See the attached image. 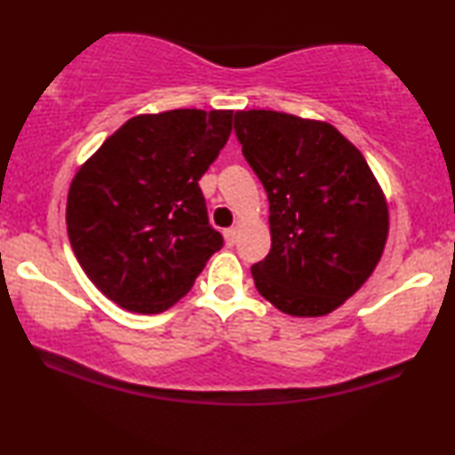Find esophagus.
<instances>
[{
    "mask_svg": "<svg viewBox=\"0 0 455 455\" xmlns=\"http://www.w3.org/2000/svg\"><path fill=\"white\" fill-rule=\"evenodd\" d=\"M224 239H227V245L237 243V228H227L224 231Z\"/></svg>",
    "mask_w": 455,
    "mask_h": 455,
    "instance_id": "obj_1",
    "label": "esophagus"
}]
</instances>
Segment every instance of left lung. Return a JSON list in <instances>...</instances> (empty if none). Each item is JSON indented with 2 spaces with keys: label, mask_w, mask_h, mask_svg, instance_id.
I'll return each mask as SVG.
<instances>
[{
  "label": "left lung",
  "mask_w": 455,
  "mask_h": 455,
  "mask_svg": "<svg viewBox=\"0 0 455 455\" xmlns=\"http://www.w3.org/2000/svg\"><path fill=\"white\" fill-rule=\"evenodd\" d=\"M235 137L269 201L271 250L254 286L278 310L321 316L377 267L387 205L362 151L336 128L278 111H237Z\"/></svg>",
  "instance_id": "obj_1"
}]
</instances>
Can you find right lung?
Returning <instances> with one entry per match:
<instances>
[{
  "mask_svg": "<svg viewBox=\"0 0 455 455\" xmlns=\"http://www.w3.org/2000/svg\"><path fill=\"white\" fill-rule=\"evenodd\" d=\"M233 111L177 108L128 119L81 166L66 224L78 263L115 304L156 315L224 245L198 180L231 134Z\"/></svg>",
  "mask_w": 455,
  "mask_h": 455,
  "instance_id": "obj_1",
  "label": "right lung"
}]
</instances>
